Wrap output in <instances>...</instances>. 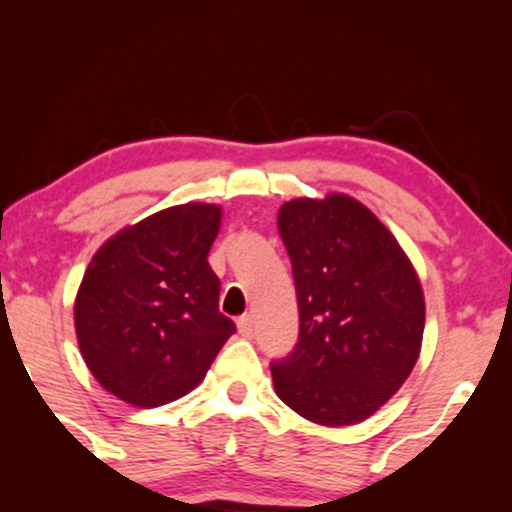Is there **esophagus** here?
I'll return each instance as SVG.
<instances>
[{"label":"esophagus","instance_id":"1","mask_svg":"<svg viewBox=\"0 0 512 512\" xmlns=\"http://www.w3.org/2000/svg\"><path fill=\"white\" fill-rule=\"evenodd\" d=\"M237 331H240L244 338H251V335H254V317H251V314H242V317L237 319Z\"/></svg>","mask_w":512,"mask_h":512}]
</instances>
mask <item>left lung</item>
Masks as SVG:
<instances>
[{
	"label": "left lung",
	"mask_w": 512,
	"mask_h": 512,
	"mask_svg": "<svg viewBox=\"0 0 512 512\" xmlns=\"http://www.w3.org/2000/svg\"><path fill=\"white\" fill-rule=\"evenodd\" d=\"M277 228L298 293L296 349L272 363L282 401L321 426L368 419L415 368L424 291L389 228L345 193L284 202Z\"/></svg>",
	"instance_id": "left-lung-1"
}]
</instances>
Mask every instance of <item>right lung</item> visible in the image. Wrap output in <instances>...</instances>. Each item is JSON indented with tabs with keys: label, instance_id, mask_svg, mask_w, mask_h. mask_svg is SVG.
<instances>
[{
	"label": "right lung",
	"instance_id": "right-lung-1",
	"mask_svg": "<svg viewBox=\"0 0 512 512\" xmlns=\"http://www.w3.org/2000/svg\"><path fill=\"white\" fill-rule=\"evenodd\" d=\"M219 228V205L186 202L125 226L95 251L74 326L83 361L109 394L158 408L205 380L235 333L207 261Z\"/></svg>",
	"mask_w": 512,
	"mask_h": 512
}]
</instances>
